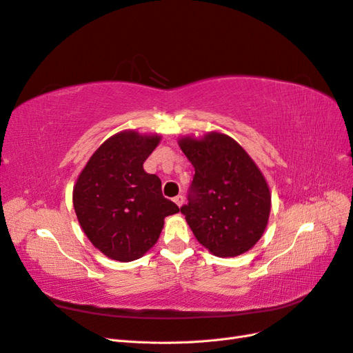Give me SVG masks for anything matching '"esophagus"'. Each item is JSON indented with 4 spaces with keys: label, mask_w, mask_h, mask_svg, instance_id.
<instances>
[{
    "label": "esophagus",
    "mask_w": 353,
    "mask_h": 353,
    "mask_svg": "<svg viewBox=\"0 0 353 353\" xmlns=\"http://www.w3.org/2000/svg\"><path fill=\"white\" fill-rule=\"evenodd\" d=\"M174 201L176 203L178 206H183V203H184V196H183V194H178V196H175V197H174Z\"/></svg>",
    "instance_id": "34e87169"
}]
</instances>
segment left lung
Listing matches in <instances>:
<instances>
[{"mask_svg": "<svg viewBox=\"0 0 353 353\" xmlns=\"http://www.w3.org/2000/svg\"><path fill=\"white\" fill-rule=\"evenodd\" d=\"M179 147L196 170L181 213L199 243L219 258L250 250L271 210L270 188L259 168L225 134L187 137Z\"/></svg>", "mask_w": 353, "mask_h": 353, "instance_id": "left-lung-1", "label": "left lung"}]
</instances>
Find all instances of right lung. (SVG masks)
Segmentation results:
<instances>
[{
  "label": "right lung",
  "mask_w": 353,
  "mask_h": 353,
  "mask_svg": "<svg viewBox=\"0 0 353 353\" xmlns=\"http://www.w3.org/2000/svg\"><path fill=\"white\" fill-rule=\"evenodd\" d=\"M159 135L116 134L88 160L73 188V208L90 241L121 262L135 261L156 244L163 219L179 208L162 194V181L143 165Z\"/></svg>",
  "instance_id": "1"
}]
</instances>
